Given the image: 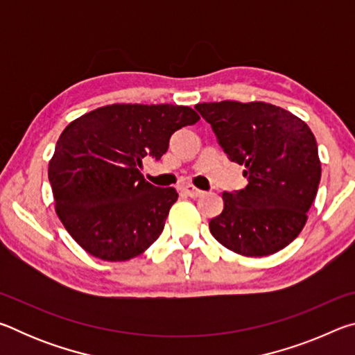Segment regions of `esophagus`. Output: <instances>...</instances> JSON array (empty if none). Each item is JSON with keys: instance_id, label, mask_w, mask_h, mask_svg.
I'll list each match as a JSON object with an SVG mask.
<instances>
[{"instance_id": "1", "label": "esophagus", "mask_w": 355, "mask_h": 355, "mask_svg": "<svg viewBox=\"0 0 355 355\" xmlns=\"http://www.w3.org/2000/svg\"><path fill=\"white\" fill-rule=\"evenodd\" d=\"M186 196H189V197H192V199H196V197H200V196H203V191H200V189H197L196 186H192V184H186L184 188L182 189Z\"/></svg>"}]
</instances>
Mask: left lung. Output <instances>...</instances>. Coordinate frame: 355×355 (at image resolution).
Instances as JSON below:
<instances>
[{
  "mask_svg": "<svg viewBox=\"0 0 355 355\" xmlns=\"http://www.w3.org/2000/svg\"><path fill=\"white\" fill-rule=\"evenodd\" d=\"M228 159L245 167L244 189L224 192L209 232L236 254L266 257L286 248L307 222L321 180L307 123L279 106L254 101L199 103Z\"/></svg>",
  "mask_w": 355,
  "mask_h": 355,
  "instance_id": "8db88e82",
  "label": "left lung"
}]
</instances>
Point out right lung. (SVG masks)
Listing matches in <instances>:
<instances>
[{"label":"right lung","instance_id":"add662e5","mask_svg":"<svg viewBox=\"0 0 355 355\" xmlns=\"http://www.w3.org/2000/svg\"><path fill=\"white\" fill-rule=\"evenodd\" d=\"M199 120L188 106L110 105L62 131L48 180L59 219L84 250L125 261L159 238L178 194L146 182L142 161L161 159L171 136Z\"/></svg>","mask_w":355,"mask_h":355}]
</instances>
